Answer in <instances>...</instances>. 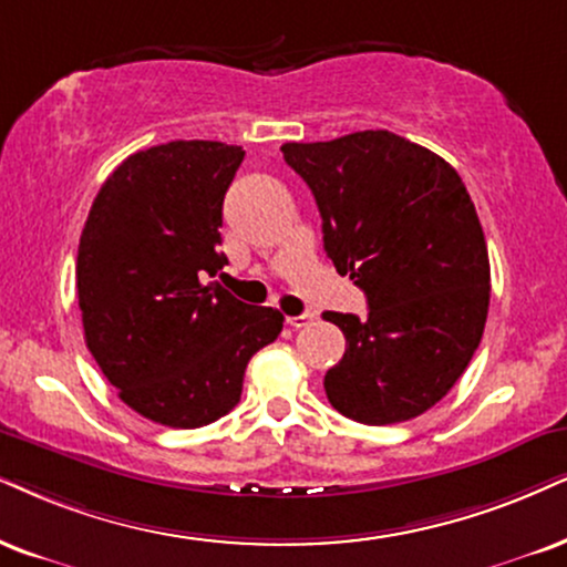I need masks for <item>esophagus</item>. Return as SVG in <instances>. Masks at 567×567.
I'll return each mask as SVG.
<instances>
[{
    "label": "esophagus",
    "instance_id": "obj_1",
    "mask_svg": "<svg viewBox=\"0 0 567 567\" xmlns=\"http://www.w3.org/2000/svg\"><path fill=\"white\" fill-rule=\"evenodd\" d=\"M311 321H313L311 313H300V317H288V324H290L292 329H300V327L311 324Z\"/></svg>",
    "mask_w": 567,
    "mask_h": 567
}]
</instances>
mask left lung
Masks as SVG:
<instances>
[{"label":"left lung","instance_id":"obj_1","mask_svg":"<svg viewBox=\"0 0 567 567\" xmlns=\"http://www.w3.org/2000/svg\"><path fill=\"white\" fill-rule=\"evenodd\" d=\"M321 214L324 250L367 292L369 317L324 311L346 334L327 371L358 424L415 419L453 390L482 342L489 254L476 206L442 156L390 131L285 143Z\"/></svg>","mask_w":567,"mask_h":567}]
</instances>
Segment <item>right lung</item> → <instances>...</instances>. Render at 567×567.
<instances>
[{
    "label": "right lung",
    "mask_w": 567,
    "mask_h": 567,
    "mask_svg": "<svg viewBox=\"0 0 567 567\" xmlns=\"http://www.w3.org/2000/svg\"><path fill=\"white\" fill-rule=\"evenodd\" d=\"M243 156L219 141L131 154L93 198L78 246L85 346L143 419L198 429L238 405L248 361L285 317L217 279L221 204Z\"/></svg>",
    "instance_id": "add662e5"
}]
</instances>
